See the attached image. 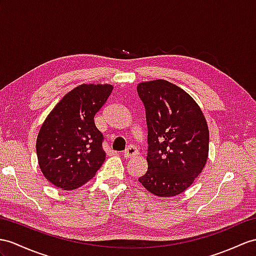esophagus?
Instances as JSON below:
<instances>
[{"mask_svg": "<svg viewBox=\"0 0 256 256\" xmlns=\"http://www.w3.org/2000/svg\"><path fill=\"white\" fill-rule=\"evenodd\" d=\"M136 155H139L138 148H136L134 146H129L126 148V151H124V158H132L136 156Z\"/></svg>", "mask_w": 256, "mask_h": 256, "instance_id": "esophagus-1", "label": "esophagus"}]
</instances>
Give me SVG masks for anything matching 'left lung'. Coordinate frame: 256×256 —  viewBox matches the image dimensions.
Masks as SVG:
<instances>
[{
	"label": "left lung",
	"mask_w": 256,
	"mask_h": 256,
	"mask_svg": "<svg viewBox=\"0 0 256 256\" xmlns=\"http://www.w3.org/2000/svg\"><path fill=\"white\" fill-rule=\"evenodd\" d=\"M146 108L148 170L138 180L153 194L175 196L200 175L208 156L210 132L198 103L163 79L140 82Z\"/></svg>",
	"instance_id": "1"
}]
</instances>
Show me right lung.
<instances>
[{
  "label": "right lung",
  "instance_id": "right-lung-1",
  "mask_svg": "<svg viewBox=\"0 0 256 256\" xmlns=\"http://www.w3.org/2000/svg\"><path fill=\"white\" fill-rule=\"evenodd\" d=\"M113 91L112 84H84L55 105L36 136L40 170L50 182L74 190L94 177L105 160L103 134L94 116Z\"/></svg>",
  "mask_w": 256,
  "mask_h": 256
}]
</instances>
